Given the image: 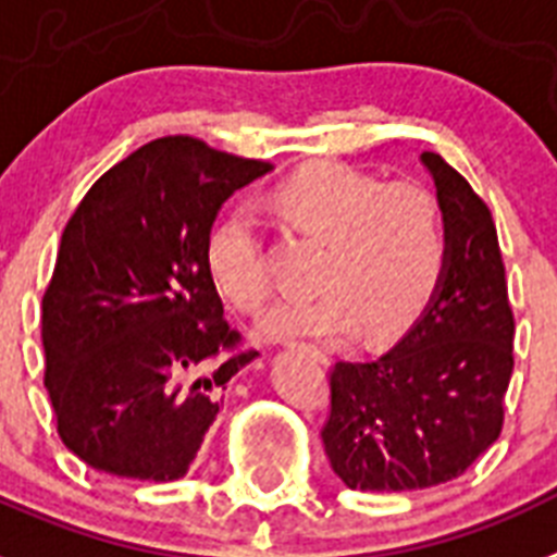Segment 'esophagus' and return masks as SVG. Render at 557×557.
<instances>
[{
  "label": "esophagus",
  "mask_w": 557,
  "mask_h": 557,
  "mask_svg": "<svg viewBox=\"0 0 557 557\" xmlns=\"http://www.w3.org/2000/svg\"><path fill=\"white\" fill-rule=\"evenodd\" d=\"M293 347H296V344H293ZM298 347H301V350H310V352H315V356H321V350H315V347H310V344H298Z\"/></svg>",
  "instance_id": "1"
}]
</instances>
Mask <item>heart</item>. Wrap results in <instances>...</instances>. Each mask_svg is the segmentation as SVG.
<instances>
[{"instance_id": "b5f03b06", "label": "heart", "mask_w": 557, "mask_h": 557, "mask_svg": "<svg viewBox=\"0 0 557 557\" xmlns=\"http://www.w3.org/2000/svg\"><path fill=\"white\" fill-rule=\"evenodd\" d=\"M275 219L298 236L321 242L315 293L284 298L261 319L268 338L401 333L430 307L447 273V230L433 193L416 182L387 185L367 170L312 164L268 196ZM210 282L242 312L270 298L259 222L247 207L224 213L205 245Z\"/></svg>"}]
</instances>
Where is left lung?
Segmentation results:
<instances>
[{
	"label": "left lung",
	"instance_id": "obj_1",
	"mask_svg": "<svg viewBox=\"0 0 557 557\" xmlns=\"http://www.w3.org/2000/svg\"><path fill=\"white\" fill-rule=\"evenodd\" d=\"M447 230V273L401 342L367 361H335L321 430L350 490L401 493L470 470L504 426L516 315L486 201L438 153H421Z\"/></svg>",
	"mask_w": 557,
	"mask_h": 557
}]
</instances>
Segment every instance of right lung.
<instances>
[{
  "label": "right lung",
  "instance_id": "1",
  "mask_svg": "<svg viewBox=\"0 0 557 557\" xmlns=\"http://www.w3.org/2000/svg\"><path fill=\"white\" fill-rule=\"evenodd\" d=\"M273 170L164 136L73 210L41 298L45 387L59 438L99 472L176 481L256 350L224 319L205 245L219 207Z\"/></svg>",
  "mask_w": 557,
  "mask_h": 557
}]
</instances>
